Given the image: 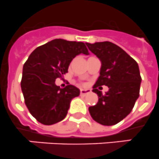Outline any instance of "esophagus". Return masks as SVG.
Segmentation results:
<instances>
[{"label": "esophagus", "mask_w": 159, "mask_h": 159, "mask_svg": "<svg viewBox=\"0 0 159 159\" xmlns=\"http://www.w3.org/2000/svg\"><path fill=\"white\" fill-rule=\"evenodd\" d=\"M90 93H91V90L89 89H81V91H80L81 96H85L87 94Z\"/></svg>", "instance_id": "obj_1"}]
</instances>
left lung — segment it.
I'll use <instances>...</instances> for the list:
<instances>
[{
	"mask_svg": "<svg viewBox=\"0 0 159 159\" xmlns=\"http://www.w3.org/2000/svg\"><path fill=\"white\" fill-rule=\"evenodd\" d=\"M85 44L101 61L100 76L93 86V92L99 99L89 111L96 122L114 125L131 112L139 96L142 78L138 63L122 48L108 41ZM102 85L109 87L104 94L97 89Z\"/></svg>",
	"mask_w": 159,
	"mask_h": 159,
	"instance_id": "left-lung-1",
	"label": "left lung"
}]
</instances>
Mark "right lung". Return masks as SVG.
Wrapping results in <instances>:
<instances>
[{"instance_id":"obj_1","label":"right lung","mask_w":159,"mask_h":159,"mask_svg":"<svg viewBox=\"0 0 159 159\" xmlns=\"http://www.w3.org/2000/svg\"><path fill=\"white\" fill-rule=\"evenodd\" d=\"M79 54L89 55L84 43L56 39L38 47L24 64L20 85L24 102L41 124L62 120L71 100L79 96L80 90L69 83L63 89L55 85V79L68 73L70 63Z\"/></svg>"}]
</instances>
